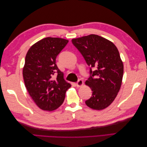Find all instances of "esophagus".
Listing matches in <instances>:
<instances>
[{"label": "esophagus", "mask_w": 147, "mask_h": 147, "mask_svg": "<svg viewBox=\"0 0 147 147\" xmlns=\"http://www.w3.org/2000/svg\"><path fill=\"white\" fill-rule=\"evenodd\" d=\"M76 84H77V87H80L83 84V81L82 80H81V79H79L78 80V82H77Z\"/></svg>", "instance_id": "1"}]
</instances>
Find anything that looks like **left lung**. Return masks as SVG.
<instances>
[{
    "instance_id": "8db88e82",
    "label": "left lung",
    "mask_w": 147,
    "mask_h": 147,
    "mask_svg": "<svg viewBox=\"0 0 147 147\" xmlns=\"http://www.w3.org/2000/svg\"><path fill=\"white\" fill-rule=\"evenodd\" d=\"M72 42L90 67V76L85 83L92 94L85 104L94 110L107 108L117 97L122 83L123 64L117 48L95 34L74 38Z\"/></svg>"
}]
</instances>
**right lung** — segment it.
<instances>
[{"label":"right lung","instance_id":"right-lung-1","mask_svg":"<svg viewBox=\"0 0 147 147\" xmlns=\"http://www.w3.org/2000/svg\"><path fill=\"white\" fill-rule=\"evenodd\" d=\"M68 42L61 38L47 37L35 43L26 54L23 70L25 86L42 110L53 111L59 107L71 86L56 64L57 56Z\"/></svg>","mask_w":147,"mask_h":147}]
</instances>
